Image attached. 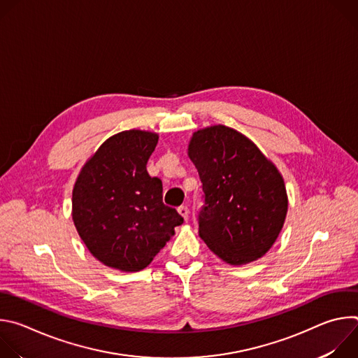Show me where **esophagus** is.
Returning <instances> with one entry per match:
<instances>
[{
	"label": "esophagus",
	"mask_w": 358,
	"mask_h": 358,
	"mask_svg": "<svg viewBox=\"0 0 358 358\" xmlns=\"http://www.w3.org/2000/svg\"><path fill=\"white\" fill-rule=\"evenodd\" d=\"M178 214L187 221L188 220V214H189V211H188V208L185 207V206H181V207H178Z\"/></svg>",
	"instance_id": "1"
}]
</instances>
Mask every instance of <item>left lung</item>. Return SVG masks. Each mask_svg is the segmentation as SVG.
Here are the masks:
<instances>
[{"mask_svg":"<svg viewBox=\"0 0 358 358\" xmlns=\"http://www.w3.org/2000/svg\"><path fill=\"white\" fill-rule=\"evenodd\" d=\"M188 157L202 182L199 236L229 265L262 258L278 239L287 213L285 181L242 133L218 124L198 130Z\"/></svg>","mask_w":358,"mask_h":358,"instance_id":"1","label":"left lung"}]
</instances>
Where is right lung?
Segmentation results:
<instances>
[{"label": "right lung", "mask_w": 358, "mask_h": 358, "mask_svg": "<svg viewBox=\"0 0 358 358\" xmlns=\"http://www.w3.org/2000/svg\"><path fill=\"white\" fill-rule=\"evenodd\" d=\"M159 134L126 130L109 137L82 167L72 192V218L93 257L122 272L147 268L182 217L163 202V182L147 162Z\"/></svg>", "instance_id": "right-lung-1"}]
</instances>
